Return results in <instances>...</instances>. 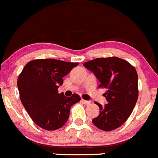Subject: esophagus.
I'll use <instances>...</instances> for the list:
<instances>
[{
	"label": "esophagus",
	"mask_w": 158,
	"mask_h": 158,
	"mask_svg": "<svg viewBox=\"0 0 158 158\" xmlns=\"http://www.w3.org/2000/svg\"><path fill=\"white\" fill-rule=\"evenodd\" d=\"M82 103H84V104H86V105H89L90 103H91V101H89V100H82Z\"/></svg>",
	"instance_id": "obj_1"
}]
</instances>
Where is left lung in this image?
Segmentation results:
<instances>
[{"instance_id": "1", "label": "left lung", "mask_w": 158, "mask_h": 158, "mask_svg": "<svg viewBox=\"0 0 158 158\" xmlns=\"http://www.w3.org/2000/svg\"><path fill=\"white\" fill-rule=\"evenodd\" d=\"M84 66L94 73L105 88L104 106L96 102L100 114L92 120L99 129L111 131L121 127L132 113L138 99V76L136 69L127 60L117 58H96L85 62Z\"/></svg>"}]
</instances>
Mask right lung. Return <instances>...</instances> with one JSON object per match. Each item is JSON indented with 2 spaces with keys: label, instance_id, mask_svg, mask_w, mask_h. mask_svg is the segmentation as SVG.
Wrapping results in <instances>:
<instances>
[{
  "label": "right lung",
  "instance_id": "add662e5",
  "mask_svg": "<svg viewBox=\"0 0 158 158\" xmlns=\"http://www.w3.org/2000/svg\"><path fill=\"white\" fill-rule=\"evenodd\" d=\"M79 63L55 59H36L25 66L17 81L21 101L31 119L46 131L63 127L70 107L80 101L77 94L65 97L58 93L63 77Z\"/></svg>",
  "mask_w": 158,
  "mask_h": 158
}]
</instances>
